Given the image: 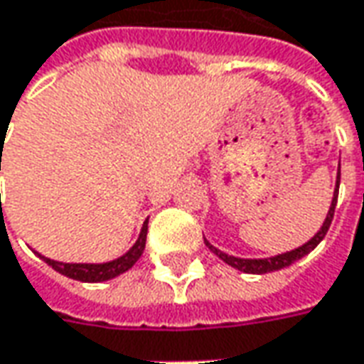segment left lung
Masks as SVG:
<instances>
[{"mask_svg":"<svg viewBox=\"0 0 364 364\" xmlns=\"http://www.w3.org/2000/svg\"><path fill=\"white\" fill-rule=\"evenodd\" d=\"M338 185H341V171H338V175H336V189H334L331 209H328V215H326V220L322 223V228H320L318 233H316L310 242H306L304 245H300V247H296L292 252H286V254H280V256L274 257H264V259H244V257H233L228 256V254H223L218 247H213V245L209 244L207 240L205 244L209 245V250H211L218 257H221L228 266L240 269V272H245V274H268V272L288 268L290 264H294L296 259H300V257H304L306 254H310V252L324 240V235H326L328 228H331L332 218H334V207H336V199H338Z\"/></svg>","mask_w":364,"mask_h":364,"instance_id":"8db88e82","label":"left lung"}]
</instances>
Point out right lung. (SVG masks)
<instances>
[{"label":"right lung","mask_w":364,"mask_h":364,"mask_svg":"<svg viewBox=\"0 0 364 364\" xmlns=\"http://www.w3.org/2000/svg\"><path fill=\"white\" fill-rule=\"evenodd\" d=\"M146 223H149V220L143 223V230H141V235H139L136 244L132 245L124 256L117 257L112 262H107V264H64V262H54L50 257H40L44 259L48 266H52L62 276H68L72 280H80V282H105V280H112V278H117L120 274H124L127 269H131L134 266V262L143 256L144 242H146Z\"/></svg>","instance_id":"obj_1"}]
</instances>
